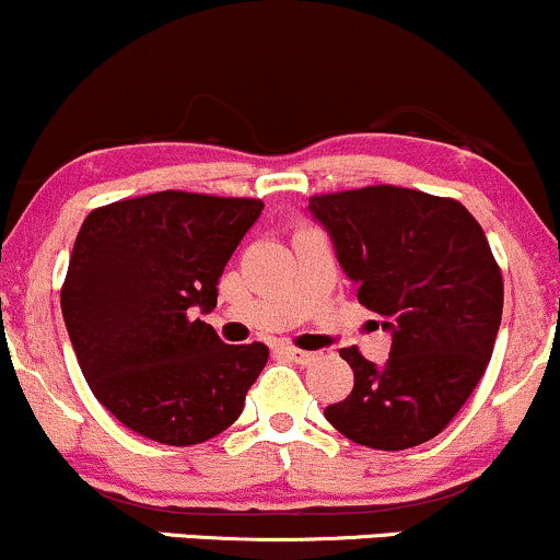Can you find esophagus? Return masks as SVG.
Wrapping results in <instances>:
<instances>
[{
    "mask_svg": "<svg viewBox=\"0 0 560 560\" xmlns=\"http://www.w3.org/2000/svg\"><path fill=\"white\" fill-rule=\"evenodd\" d=\"M282 351H285L288 357H291V359L299 361V364H308V361L317 359V353H312V351H301V348H295V346H285V348H282Z\"/></svg>",
    "mask_w": 560,
    "mask_h": 560,
    "instance_id": "esophagus-1",
    "label": "esophagus"
}]
</instances>
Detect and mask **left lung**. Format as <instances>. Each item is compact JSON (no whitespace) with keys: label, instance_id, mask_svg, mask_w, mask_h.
Returning a JSON list of instances; mask_svg holds the SVG:
<instances>
[{"label":"left lung","instance_id":"8db88e82","mask_svg":"<svg viewBox=\"0 0 560 560\" xmlns=\"http://www.w3.org/2000/svg\"><path fill=\"white\" fill-rule=\"evenodd\" d=\"M359 285V304L390 330L372 364L343 348L353 390L325 409L340 435L377 451L432 440L462 411L485 370L503 314V275L485 230L456 199L366 186L308 199Z\"/></svg>","mask_w":560,"mask_h":560}]
</instances>
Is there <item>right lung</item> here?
Listing matches in <instances>:
<instances>
[{
  "instance_id": "right-lung-1",
  "label": "right lung",
  "mask_w": 560,
  "mask_h": 560,
  "mask_svg": "<svg viewBox=\"0 0 560 560\" xmlns=\"http://www.w3.org/2000/svg\"><path fill=\"white\" fill-rule=\"evenodd\" d=\"M261 209L259 199L160 190L83 220L62 317L91 393L128 430L180 448L241 417L269 348L222 343L194 314L217 306L222 269Z\"/></svg>"
}]
</instances>
